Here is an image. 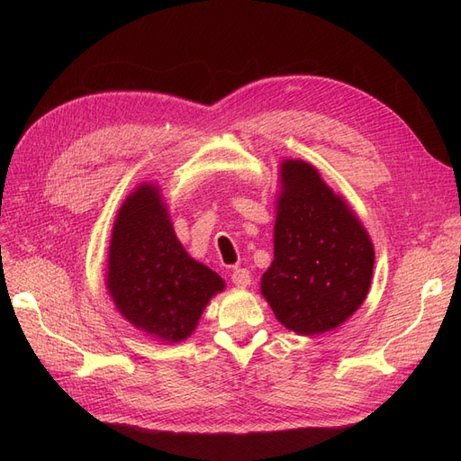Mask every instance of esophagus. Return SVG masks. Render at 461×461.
Wrapping results in <instances>:
<instances>
[{
    "instance_id": "1",
    "label": "esophagus",
    "mask_w": 461,
    "mask_h": 461,
    "mask_svg": "<svg viewBox=\"0 0 461 461\" xmlns=\"http://www.w3.org/2000/svg\"><path fill=\"white\" fill-rule=\"evenodd\" d=\"M230 281L236 286H248L249 283H252V275H249L248 269H234L230 275Z\"/></svg>"
}]
</instances>
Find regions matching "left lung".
Wrapping results in <instances>:
<instances>
[{"label": "left lung", "mask_w": 461, "mask_h": 461, "mask_svg": "<svg viewBox=\"0 0 461 461\" xmlns=\"http://www.w3.org/2000/svg\"><path fill=\"white\" fill-rule=\"evenodd\" d=\"M281 176L275 259L261 294L286 329L310 337L339 327L364 303L375 252L352 209L315 167L288 159Z\"/></svg>", "instance_id": "1"}]
</instances>
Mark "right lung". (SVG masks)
Here are the masks:
<instances>
[{"label":"right lung","instance_id":"right-lung-1","mask_svg":"<svg viewBox=\"0 0 461 461\" xmlns=\"http://www.w3.org/2000/svg\"><path fill=\"white\" fill-rule=\"evenodd\" d=\"M107 288L124 319L151 337H190L222 278L176 240L156 186L142 185L119 209L109 246Z\"/></svg>","mask_w":461,"mask_h":461}]
</instances>
